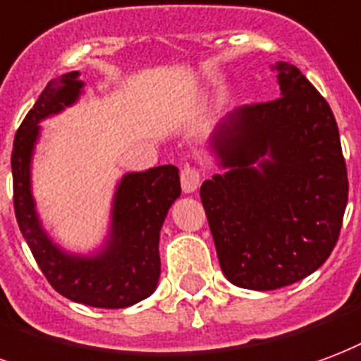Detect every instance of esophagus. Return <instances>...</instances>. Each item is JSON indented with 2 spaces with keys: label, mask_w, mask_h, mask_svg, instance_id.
<instances>
[{
  "label": "esophagus",
  "mask_w": 361,
  "mask_h": 361,
  "mask_svg": "<svg viewBox=\"0 0 361 361\" xmlns=\"http://www.w3.org/2000/svg\"><path fill=\"white\" fill-rule=\"evenodd\" d=\"M180 180L183 193H195L199 189V185H201V173H199V170H195V168L185 166L181 170Z\"/></svg>",
  "instance_id": "34e87169"
}]
</instances>
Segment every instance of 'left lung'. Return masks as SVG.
Listing matches in <instances>:
<instances>
[{"label": "left lung", "mask_w": 361, "mask_h": 361, "mask_svg": "<svg viewBox=\"0 0 361 361\" xmlns=\"http://www.w3.org/2000/svg\"><path fill=\"white\" fill-rule=\"evenodd\" d=\"M271 71L281 97L221 120L208 140L220 172L201 185L221 271L250 290L314 274L337 243L348 201L331 106L295 65L279 61Z\"/></svg>", "instance_id": "obj_1"}]
</instances>
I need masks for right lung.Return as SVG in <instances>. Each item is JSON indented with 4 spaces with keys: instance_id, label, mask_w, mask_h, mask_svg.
Masks as SVG:
<instances>
[{
    "instance_id": "obj_1",
    "label": "right lung",
    "mask_w": 361,
    "mask_h": 361,
    "mask_svg": "<svg viewBox=\"0 0 361 361\" xmlns=\"http://www.w3.org/2000/svg\"><path fill=\"white\" fill-rule=\"evenodd\" d=\"M84 85L78 71L51 80L18 128L11 153L15 214L24 241L57 293L93 308H128L159 285L160 229L181 195L180 172L166 164L124 173L114 188L103 243L85 255L61 247L36 208L32 162L42 137L39 124L78 103Z\"/></svg>"
}]
</instances>
